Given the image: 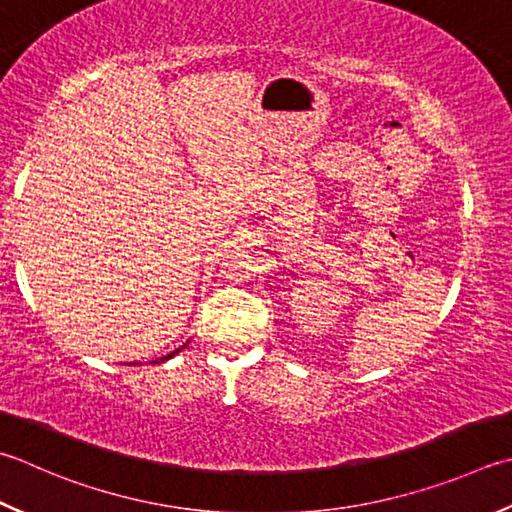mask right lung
<instances>
[{"mask_svg": "<svg viewBox=\"0 0 512 512\" xmlns=\"http://www.w3.org/2000/svg\"><path fill=\"white\" fill-rule=\"evenodd\" d=\"M184 348V346H182ZM182 348H177V350H173V353H170V355H166V357H162V359H159V362H166V359H170V357H175L177 353H179V350H182ZM159 362H155V364H159Z\"/></svg>", "mask_w": 512, "mask_h": 512, "instance_id": "obj_1", "label": "right lung"}]
</instances>
